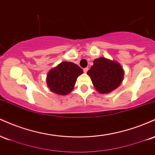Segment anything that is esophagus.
Wrapping results in <instances>:
<instances>
[{"instance_id": "esophagus-1", "label": "esophagus", "mask_w": 155, "mask_h": 155, "mask_svg": "<svg viewBox=\"0 0 155 155\" xmlns=\"http://www.w3.org/2000/svg\"><path fill=\"white\" fill-rule=\"evenodd\" d=\"M88 70H89L88 68H84V69H83L84 72V73H87V71H88Z\"/></svg>"}]
</instances>
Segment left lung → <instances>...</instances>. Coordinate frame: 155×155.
I'll return each instance as SVG.
<instances>
[{
	"instance_id": "8db88e82",
	"label": "left lung",
	"mask_w": 155,
	"mask_h": 155,
	"mask_svg": "<svg viewBox=\"0 0 155 155\" xmlns=\"http://www.w3.org/2000/svg\"><path fill=\"white\" fill-rule=\"evenodd\" d=\"M124 70L115 60L101 58L94 60L93 65L87 71L93 86L99 93H109L123 81Z\"/></svg>"
}]
</instances>
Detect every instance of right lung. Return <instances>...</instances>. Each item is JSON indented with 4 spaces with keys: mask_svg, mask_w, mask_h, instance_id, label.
I'll return each mask as SVG.
<instances>
[{
    "mask_svg": "<svg viewBox=\"0 0 155 155\" xmlns=\"http://www.w3.org/2000/svg\"><path fill=\"white\" fill-rule=\"evenodd\" d=\"M82 74V69L76 64L62 62L48 72L47 86L57 95H66L72 92L78 76Z\"/></svg>",
    "mask_w": 155,
    "mask_h": 155,
    "instance_id": "obj_1",
    "label": "right lung"
}]
</instances>
